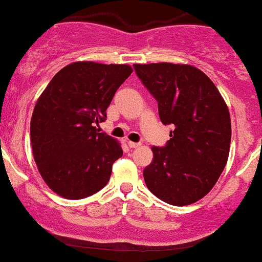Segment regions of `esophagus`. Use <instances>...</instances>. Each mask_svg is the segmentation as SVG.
Returning <instances> with one entry per match:
<instances>
[{
  "instance_id": "1",
  "label": "esophagus",
  "mask_w": 262,
  "mask_h": 262,
  "mask_svg": "<svg viewBox=\"0 0 262 262\" xmlns=\"http://www.w3.org/2000/svg\"><path fill=\"white\" fill-rule=\"evenodd\" d=\"M140 145H141V143H140V142H132V141H128V147H130V148L139 147Z\"/></svg>"
}]
</instances>
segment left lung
Instances as JSON below:
<instances>
[{"mask_svg": "<svg viewBox=\"0 0 262 262\" xmlns=\"http://www.w3.org/2000/svg\"><path fill=\"white\" fill-rule=\"evenodd\" d=\"M137 77L157 101L171 139L154 146L143 170L146 186L173 206L196 202L210 192L226 166L231 142L229 108L212 81L190 64H134Z\"/></svg>", "mask_w": 262, "mask_h": 262, "instance_id": "left-lung-1", "label": "left lung"}]
</instances>
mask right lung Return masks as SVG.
<instances>
[{
  "instance_id": "1",
  "label": "right lung",
  "mask_w": 262,
  "mask_h": 262,
  "mask_svg": "<svg viewBox=\"0 0 262 262\" xmlns=\"http://www.w3.org/2000/svg\"><path fill=\"white\" fill-rule=\"evenodd\" d=\"M131 72L127 64L74 62L42 92L31 119V145L42 179L57 195L85 199L107 185L123 152L97 126Z\"/></svg>"
}]
</instances>
